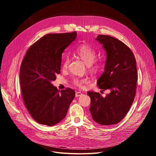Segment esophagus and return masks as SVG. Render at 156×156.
Wrapping results in <instances>:
<instances>
[{"instance_id": "1", "label": "esophagus", "mask_w": 156, "mask_h": 156, "mask_svg": "<svg viewBox=\"0 0 156 156\" xmlns=\"http://www.w3.org/2000/svg\"><path fill=\"white\" fill-rule=\"evenodd\" d=\"M81 95H82V93H81V92H80V91L76 92V94H75V97H76V98H78V97L80 96Z\"/></svg>"}]
</instances>
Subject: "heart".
I'll list each match as a JSON object with an SVG mask.
<instances>
[{"label": "heart", "mask_w": 156, "mask_h": 156, "mask_svg": "<svg viewBox=\"0 0 156 156\" xmlns=\"http://www.w3.org/2000/svg\"><path fill=\"white\" fill-rule=\"evenodd\" d=\"M75 54L87 65L92 72H96L101 69L102 63L98 60H96L97 52L96 49L91 46L90 44H82L78 46L75 51ZM70 62V60L68 56L63 57L62 62V69L63 70L67 69ZM72 81L74 85L78 87L83 88L87 83H88L89 80L86 78H75Z\"/></svg>", "instance_id": "1"}]
</instances>
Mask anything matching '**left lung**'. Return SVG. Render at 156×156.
Masks as SVG:
<instances>
[{
	"label": "left lung",
	"instance_id": "8db88e82",
	"mask_svg": "<svg viewBox=\"0 0 156 156\" xmlns=\"http://www.w3.org/2000/svg\"><path fill=\"white\" fill-rule=\"evenodd\" d=\"M96 39L106 51L104 72L98 80L102 91L110 93L104 98L99 93L87 91L91 98L90 110L93 120L102 125L119 123L134 101L138 80L136 62L131 49L120 40L108 35Z\"/></svg>",
	"mask_w": 156,
	"mask_h": 156
}]
</instances>
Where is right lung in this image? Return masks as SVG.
<instances>
[{"mask_svg":"<svg viewBox=\"0 0 156 156\" xmlns=\"http://www.w3.org/2000/svg\"><path fill=\"white\" fill-rule=\"evenodd\" d=\"M76 31L48 34L28 49L20 70V83L25 107L37 123L53 126L62 120L75 96L72 89L60 92L53 86L60 73L62 54L75 40Z\"/></svg>","mask_w":156,"mask_h":156,"instance_id":"right-lung-1","label":"right lung"}]
</instances>
